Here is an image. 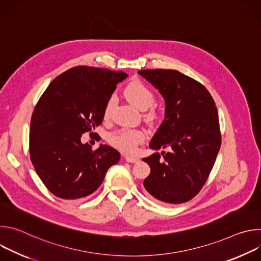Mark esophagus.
<instances>
[{"mask_svg":"<svg viewBox=\"0 0 261 261\" xmlns=\"http://www.w3.org/2000/svg\"><path fill=\"white\" fill-rule=\"evenodd\" d=\"M125 160L129 163H137L139 161L137 157H132V156H125Z\"/></svg>","mask_w":261,"mask_h":261,"instance_id":"esophagus-1","label":"esophagus"}]
</instances>
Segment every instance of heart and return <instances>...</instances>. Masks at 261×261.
I'll list each match as a JSON object with an SVG mask.
<instances>
[{"label": "heart", "mask_w": 261, "mask_h": 261, "mask_svg": "<svg viewBox=\"0 0 261 261\" xmlns=\"http://www.w3.org/2000/svg\"><path fill=\"white\" fill-rule=\"evenodd\" d=\"M128 99L131 103L140 110H145L150 108L154 102L155 97L154 94L148 90L144 85L141 83L135 82L130 84L125 91ZM117 102L116 96H111L106 103L104 109V116L109 117L111 114L115 104ZM155 114H150L147 118L150 120L155 119ZM145 139V133L140 129H132V128H125L120 129L111 133L108 137L109 142L114 146L118 147L119 150L125 153H134L137 148V145L141 143Z\"/></svg>", "instance_id": "1"}]
</instances>
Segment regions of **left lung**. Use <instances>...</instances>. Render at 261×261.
Returning <instances> with one entry per match:
<instances>
[{
  "label": "left lung",
  "mask_w": 261,
  "mask_h": 261,
  "mask_svg": "<svg viewBox=\"0 0 261 261\" xmlns=\"http://www.w3.org/2000/svg\"><path fill=\"white\" fill-rule=\"evenodd\" d=\"M138 73L159 91L165 102L164 121L150 147L169 150L142 159L151 167L143 186L148 194L164 203L186 202L202 188L220 150L215 101L201 84L176 70Z\"/></svg>",
  "instance_id": "obj_1"
}]
</instances>
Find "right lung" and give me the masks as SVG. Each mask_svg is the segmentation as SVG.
Wrapping results in <instances>:
<instances>
[{"label": "right lung", "instance_id": "add662e5", "mask_svg": "<svg viewBox=\"0 0 261 261\" xmlns=\"http://www.w3.org/2000/svg\"><path fill=\"white\" fill-rule=\"evenodd\" d=\"M126 73L77 66L56 77L31 119V161L45 187L63 199L95 192L121 155L107 144L92 151L82 135L99 126L107 101Z\"/></svg>", "mask_w": 261, "mask_h": 261}]
</instances>
